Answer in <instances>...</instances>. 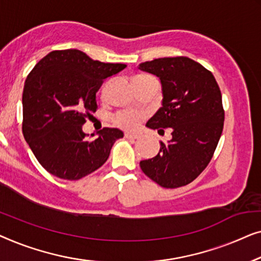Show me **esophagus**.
Returning <instances> with one entry per match:
<instances>
[{"label": "esophagus", "instance_id": "obj_1", "mask_svg": "<svg viewBox=\"0 0 261 261\" xmlns=\"http://www.w3.org/2000/svg\"><path fill=\"white\" fill-rule=\"evenodd\" d=\"M124 137L127 138V139H137L139 137V135H137V134H129V132H125V134H124Z\"/></svg>", "mask_w": 261, "mask_h": 261}]
</instances>
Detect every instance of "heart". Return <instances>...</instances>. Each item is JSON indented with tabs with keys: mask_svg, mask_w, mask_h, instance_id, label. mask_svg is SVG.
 Here are the masks:
<instances>
[{
	"mask_svg": "<svg viewBox=\"0 0 261 261\" xmlns=\"http://www.w3.org/2000/svg\"><path fill=\"white\" fill-rule=\"evenodd\" d=\"M151 76L146 75H138L136 76L135 79H149ZM142 116L139 113H136L134 111H122L118 112L113 118V122L117 126L122 127V129L125 130H135L136 127L139 125L141 123Z\"/></svg>",
	"mask_w": 261,
	"mask_h": 261,
	"instance_id": "1",
	"label": "heart"
}]
</instances>
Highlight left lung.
Here are the masks:
<instances>
[{
    "label": "left lung",
    "instance_id": "left-lung-1",
    "mask_svg": "<svg viewBox=\"0 0 261 261\" xmlns=\"http://www.w3.org/2000/svg\"><path fill=\"white\" fill-rule=\"evenodd\" d=\"M138 68L162 83V108L146 126L163 132L170 127L172 136L139 166L163 188L189 185L211 162L221 137L225 110L220 87L211 71L187 57L155 59Z\"/></svg>",
    "mask_w": 261,
    "mask_h": 261
}]
</instances>
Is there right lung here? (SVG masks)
<instances>
[{"label":"right lung","mask_w":261,"mask_h":261,"mask_svg":"<svg viewBox=\"0 0 261 261\" xmlns=\"http://www.w3.org/2000/svg\"><path fill=\"white\" fill-rule=\"evenodd\" d=\"M125 64L92 60L78 49L53 50L25 79L22 132L39 163L62 179L76 181L100 168L123 132L104 127L86 141L83 125L98 109V90Z\"/></svg>","instance_id":"1"}]
</instances>
